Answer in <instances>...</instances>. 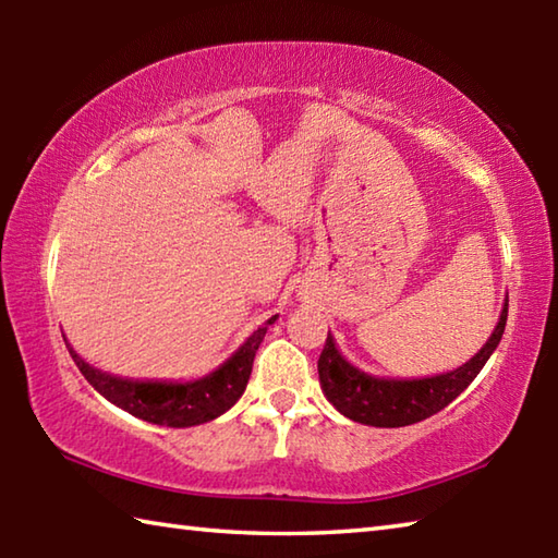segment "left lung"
Here are the masks:
<instances>
[{
  "instance_id": "left-lung-1",
  "label": "left lung",
  "mask_w": 558,
  "mask_h": 558,
  "mask_svg": "<svg viewBox=\"0 0 558 558\" xmlns=\"http://www.w3.org/2000/svg\"><path fill=\"white\" fill-rule=\"evenodd\" d=\"M507 305L509 300H505L493 335L475 356H470L458 369L421 376V379H389V376L366 374L349 362L337 349L335 337L327 335L317 362L323 393L339 413L347 415L349 421L364 423V426L401 428L428 418L446 409L450 401H456L493 356L505 335Z\"/></svg>"
}]
</instances>
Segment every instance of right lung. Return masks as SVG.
<instances>
[{
    "label": "right lung",
    "mask_w": 558,
    "mask_h": 558,
    "mask_svg": "<svg viewBox=\"0 0 558 558\" xmlns=\"http://www.w3.org/2000/svg\"><path fill=\"white\" fill-rule=\"evenodd\" d=\"M278 315L266 319L235 352L216 366L214 372L199 379L189 381H157V379H125L90 366L65 339V347L73 356L75 366L86 376L88 384L100 396H106L118 409L128 411L135 418L169 428H192L219 418L231 405L241 399L245 384L251 379L253 359L266 337L268 327L276 323Z\"/></svg>",
    "instance_id": "right-lung-1"
}]
</instances>
